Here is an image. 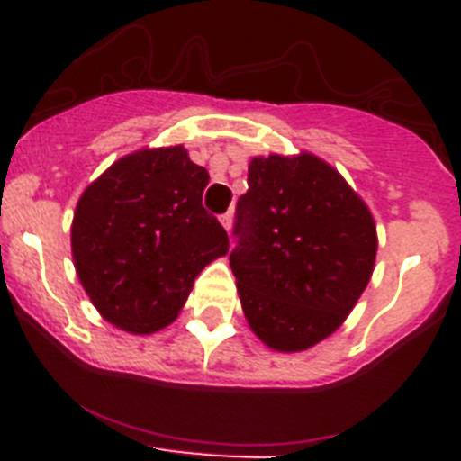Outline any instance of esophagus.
<instances>
[{"label":"esophagus","instance_id":"34e87169","mask_svg":"<svg viewBox=\"0 0 461 461\" xmlns=\"http://www.w3.org/2000/svg\"><path fill=\"white\" fill-rule=\"evenodd\" d=\"M221 223H223V228H226V230H230V228H233V212L228 210L226 214H221Z\"/></svg>","mask_w":461,"mask_h":461}]
</instances>
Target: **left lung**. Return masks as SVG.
Listing matches in <instances>:
<instances>
[{"mask_svg": "<svg viewBox=\"0 0 461 461\" xmlns=\"http://www.w3.org/2000/svg\"><path fill=\"white\" fill-rule=\"evenodd\" d=\"M247 185L230 251L244 316L276 351H304L367 288L376 226L344 177L312 154L254 158Z\"/></svg>", "mask_w": 461, "mask_h": 461, "instance_id": "8db88e82", "label": "left lung"}]
</instances>
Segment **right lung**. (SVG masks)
<instances>
[{
    "mask_svg": "<svg viewBox=\"0 0 461 461\" xmlns=\"http://www.w3.org/2000/svg\"><path fill=\"white\" fill-rule=\"evenodd\" d=\"M210 175L182 145L140 149L80 195L71 226L76 272L101 316L148 335L177 316L228 233L203 207Z\"/></svg>",
    "mask_w": 461,
    "mask_h": 461,
    "instance_id": "1",
    "label": "right lung"
}]
</instances>
